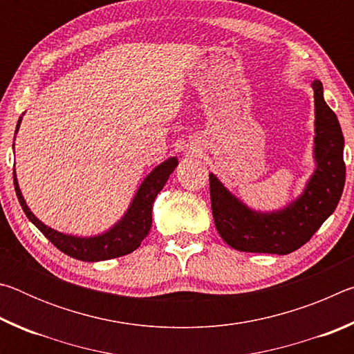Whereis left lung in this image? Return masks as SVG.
Returning <instances> with one entry per match:
<instances>
[{"label":"left lung","mask_w":354,"mask_h":354,"mask_svg":"<svg viewBox=\"0 0 354 354\" xmlns=\"http://www.w3.org/2000/svg\"><path fill=\"white\" fill-rule=\"evenodd\" d=\"M317 169L304 194L281 212H253L209 175L215 226L221 239L247 253L289 254L310 241L337 207L345 185L344 134L339 120L314 81Z\"/></svg>","instance_id":"8db88e82"}]
</instances>
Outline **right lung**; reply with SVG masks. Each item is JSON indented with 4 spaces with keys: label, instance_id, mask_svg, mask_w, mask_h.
Instances as JSON below:
<instances>
[{
    "label": "right lung",
    "instance_id": "add662e5",
    "mask_svg": "<svg viewBox=\"0 0 354 354\" xmlns=\"http://www.w3.org/2000/svg\"><path fill=\"white\" fill-rule=\"evenodd\" d=\"M21 118L17 123V129ZM178 165L176 158L167 159L165 162L156 167V169L149 173L145 181L142 183L139 192H137L133 205L124 214V217L118 221V225L112 227L111 231L104 232V234L97 237H73L57 232L51 227L45 226L40 220L34 217V214L29 211L26 206L25 198H23L21 192L19 189V183H17L15 170H14V185L15 194L19 198L21 209L25 211L26 217L32 221V223L39 227V231L44 234L48 241H50L57 250L62 253L68 254L75 259L86 261V262H97V261H106L113 259V257H120L124 254H129L140 247V242L148 236L149 230H151L153 223V203L156 196L167 183V179L171 175Z\"/></svg>",
    "mask_w": 354,
    "mask_h": 354
}]
</instances>
